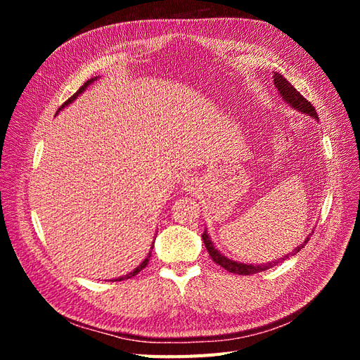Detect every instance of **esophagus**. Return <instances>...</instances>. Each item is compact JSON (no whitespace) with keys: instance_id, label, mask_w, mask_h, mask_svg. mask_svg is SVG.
<instances>
[{"instance_id":"esophagus-1","label":"esophagus","mask_w":360,"mask_h":360,"mask_svg":"<svg viewBox=\"0 0 360 360\" xmlns=\"http://www.w3.org/2000/svg\"><path fill=\"white\" fill-rule=\"evenodd\" d=\"M183 184H184V189H186V191H192L193 186H195V183H193L192 179H186L183 181Z\"/></svg>"}]
</instances>
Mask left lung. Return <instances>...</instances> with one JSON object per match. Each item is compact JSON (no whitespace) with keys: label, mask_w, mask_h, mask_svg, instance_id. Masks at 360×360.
<instances>
[{"label":"left lung","mask_w":360,"mask_h":360,"mask_svg":"<svg viewBox=\"0 0 360 360\" xmlns=\"http://www.w3.org/2000/svg\"><path fill=\"white\" fill-rule=\"evenodd\" d=\"M274 82H275L276 89L279 91L281 97H282V101H285L290 106H292L294 110H297L299 112L308 114V115L314 117L315 120H319V115H317V112H315V108L311 105V102H308L307 99H304V97L296 89H294V86L284 78V76H282L281 73H275L274 75ZM201 237H202V242H204L207 250H209V254H210V257H212V259L214 261V263L219 264L225 270L231 271V274H236V275H254V274H258V271H263V270H267L270 267H274L278 263H282V261L287 259L290 255H296L299 250L304 245H307L308 240H309V236H308L307 238H304V242L300 246H297L296 249H294L291 254L284 255V257L279 258V259L270 261V263H267V264H245V263H237V261H234V259H230V258L224 257L219 252V250L214 248L213 242L210 240L209 234H207V230H204Z\"/></svg>","instance_id":"left-lung-1"}]
</instances>
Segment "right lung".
I'll return each mask as SVG.
<instances>
[{"instance_id": "add662e5", "label": "right lung", "mask_w": 360, "mask_h": 360, "mask_svg": "<svg viewBox=\"0 0 360 360\" xmlns=\"http://www.w3.org/2000/svg\"><path fill=\"white\" fill-rule=\"evenodd\" d=\"M96 79H97V76H96V78H91V79H89V81H86V82H85V84H84V85L81 86V89H79L78 91H76V93H75V94H73V96L70 97V99H69V101H66V102H64V103L61 105V108H60V110H58L57 112H60V111L63 110V108H64V106H68L69 103H72V102H73V101L76 99V97H78V96H79L81 93H84V91H85V89H86V86H89V85H90V84H91L93 81H96ZM150 249H153V245H151V248H150ZM150 257H151V250H150V252H148V255H147V257L144 258V261H143V263H141V264H139V266H138V267H136V269H135L134 271H130V274H127V275H124V276H122V278H117V279H112V281H123V279H129V278H132V276L138 275V274H139V271H141V270H143V269H144V267H146V266L148 264V258H150Z\"/></svg>"}]
</instances>
